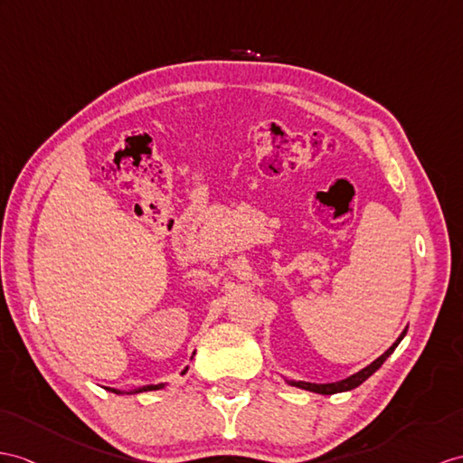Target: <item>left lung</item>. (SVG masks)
I'll use <instances>...</instances> for the list:
<instances>
[{
  "mask_svg": "<svg viewBox=\"0 0 463 463\" xmlns=\"http://www.w3.org/2000/svg\"><path fill=\"white\" fill-rule=\"evenodd\" d=\"M404 334H407V330H404L401 335H399V340L394 342L385 354H383L381 357H377L373 364L371 365H367L365 369H362V371H357L355 375H352V377H347V379H344V381H335V383H326V385H317V383H307V381H290V385H295V387H300V389H307V391H312V392H320V394H334V392H344V391H352V389H355V387H359L362 385V383L367 379V377H371L375 373V371L385 364V359L394 352V347L399 345V342L402 340L404 337Z\"/></svg>",
  "mask_w": 463,
  "mask_h": 463,
  "instance_id": "obj_1",
  "label": "left lung"
}]
</instances>
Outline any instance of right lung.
Wrapping results in <instances>:
<instances>
[{
	"label": "right lung",
	"mask_w": 463,
	"mask_h": 463,
	"mask_svg": "<svg viewBox=\"0 0 463 463\" xmlns=\"http://www.w3.org/2000/svg\"><path fill=\"white\" fill-rule=\"evenodd\" d=\"M188 369V367H186ZM186 369L183 371V373H186ZM163 385H149V387H143V389H137V391H135V392H143V391H156V389H161ZM111 391H114V392H118L119 394V391H116V389H111Z\"/></svg>",
	"instance_id": "1"
}]
</instances>
